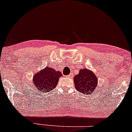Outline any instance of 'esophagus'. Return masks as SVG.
Masks as SVG:
<instances>
[{"instance_id":"1","label":"esophagus","mask_w":132,"mask_h":132,"mask_svg":"<svg viewBox=\"0 0 132 132\" xmlns=\"http://www.w3.org/2000/svg\"><path fill=\"white\" fill-rule=\"evenodd\" d=\"M67 77H68V78H71V77H72V76L71 74H70V75H68V76H67Z\"/></svg>"}]
</instances>
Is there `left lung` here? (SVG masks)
<instances>
[{"instance_id": "left-lung-1", "label": "left lung", "mask_w": 132, "mask_h": 132, "mask_svg": "<svg viewBox=\"0 0 132 132\" xmlns=\"http://www.w3.org/2000/svg\"><path fill=\"white\" fill-rule=\"evenodd\" d=\"M73 79L76 90L86 95L92 93L98 84L97 76L92 70L87 68L80 70L78 74L75 76Z\"/></svg>"}]
</instances>
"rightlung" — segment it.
Wrapping results in <instances>:
<instances>
[{
	"mask_svg": "<svg viewBox=\"0 0 132 132\" xmlns=\"http://www.w3.org/2000/svg\"><path fill=\"white\" fill-rule=\"evenodd\" d=\"M62 76L59 71L46 67L34 75L32 79L34 89L41 93H50L58 84L59 78Z\"/></svg>",
	"mask_w": 132,
	"mask_h": 132,
	"instance_id": "obj_1",
	"label": "right lung"
}]
</instances>
